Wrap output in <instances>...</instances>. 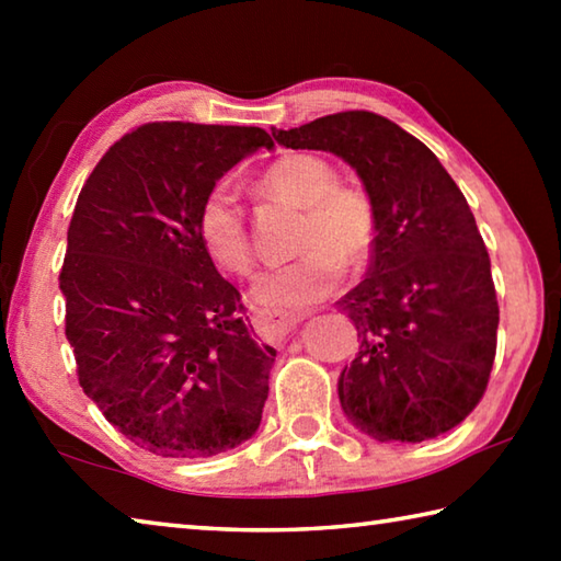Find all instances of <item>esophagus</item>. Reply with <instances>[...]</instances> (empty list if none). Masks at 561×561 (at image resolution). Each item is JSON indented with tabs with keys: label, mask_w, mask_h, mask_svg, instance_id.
<instances>
[{
	"label": "esophagus",
	"mask_w": 561,
	"mask_h": 561,
	"mask_svg": "<svg viewBox=\"0 0 561 561\" xmlns=\"http://www.w3.org/2000/svg\"><path fill=\"white\" fill-rule=\"evenodd\" d=\"M309 314H294V311H254V327H257L267 339H282L287 336L289 331L299 324V321L307 319Z\"/></svg>",
	"instance_id": "obj_1"
}]
</instances>
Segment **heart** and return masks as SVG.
<instances>
[{
  "label": "heart",
  "instance_id": "1",
  "mask_svg": "<svg viewBox=\"0 0 561 561\" xmlns=\"http://www.w3.org/2000/svg\"><path fill=\"white\" fill-rule=\"evenodd\" d=\"M339 175L317 153H287L262 170L257 187L304 210L294 262L264 270L252 284V301L267 311L309 307L336 287L341 270H360L378 244V210L368 190L336 183ZM207 257L234 277L254 267V250L240 201L213 187L195 217Z\"/></svg>",
  "mask_w": 561,
  "mask_h": 561
}]
</instances>
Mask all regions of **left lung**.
Listing matches in <instances>:
<instances>
[{
    "label": "left lung",
    "mask_w": 561,
    "mask_h": 561,
    "mask_svg": "<svg viewBox=\"0 0 561 561\" xmlns=\"http://www.w3.org/2000/svg\"><path fill=\"white\" fill-rule=\"evenodd\" d=\"M274 140L344 158L378 210L366 279L339 301L360 341L339 378L348 421L381 443L448 433L488 391L500 324L488 247L460 187L428 146L371 111Z\"/></svg>",
    "instance_id": "left-lung-1"
}]
</instances>
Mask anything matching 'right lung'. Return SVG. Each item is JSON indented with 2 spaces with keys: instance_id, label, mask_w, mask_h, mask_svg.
<instances>
[{
  "instance_id": "obj_1",
  "label": "right lung",
  "mask_w": 561,
  "mask_h": 561,
  "mask_svg": "<svg viewBox=\"0 0 561 561\" xmlns=\"http://www.w3.org/2000/svg\"><path fill=\"white\" fill-rule=\"evenodd\" d=\"M262 146L270 133L252 126L144 123L106 150L73 207L59 287L79 386L160 458H210L260 428L277 351L252 339L195 217Z\"/></svg>"
}]
</instances>
